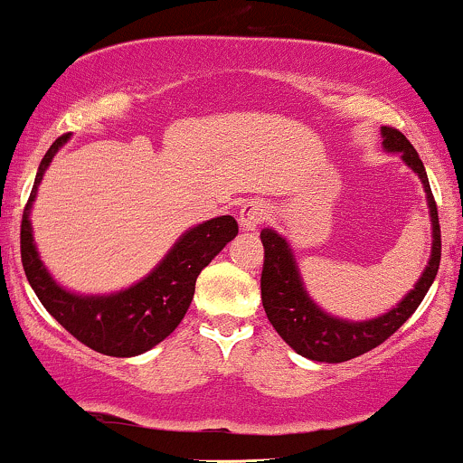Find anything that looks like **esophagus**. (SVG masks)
I'll return each instance as SVG.
<instances>
[{"label": "esophagus", "instance_id": "1", "mask_svg": "<svg viewBox=\"0 0 463 463\" xmlns=\"http://www.w3.org/2000/svg\"><path fill=\"white\" fill-rule=\"evenodd\" d=\"M267 218V210L260 201L251 199L241 207V214H238V225L242 232H256L258 225H262V221Z\"/></svg>", "mask_w": 463, "mask_h": 463}]
</instances>
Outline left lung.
<instances>
[{
  "label": "left lung",
  "instance_id": "obj_1",
  "mask_svg": "<svg viewBox=\"0 0 463 463\" xmlns=\"http://www.w3.org/2000/svg\"><path fill=\"white\" fill-rule=\"evenodd\" d=\"M381 137L385 153L400 155L404 165H409L422 181L430 216V238H433L430 241V258L422 275L392 310L363 321H352L326 313L306 290L298 258H295V251L290 249L287 238L271 227L260 232L264 245V269L262 279H260L264 313H267L273 328L278 330V335L298 354L310 358V361L344 363L381 345L415 313V308L422 304L424 295L429 293L435 275H438L441 238L438 207H435L433 192H430L427 170H424L422 159L418 157L411 142L396 128L383 127Z\"/></svg>",
  "mask_w": 463,
  "mask_h": 463
}]
</instances>
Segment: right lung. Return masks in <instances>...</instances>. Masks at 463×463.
Segmentation results:
<instances>
[{"instance_id": "obj_1", "label": "right lung", "mask_w": 463, "mask_h": 463, "mask_svg": "<svg viewBox=\"0 0 463 463\" xmlns=\"http://www.w3.org/2000/svg\"><path fill=\"white\" fill-rule=\"evenodd\" d=\"M70 135L56 139L41 159L34 188L22 221V262L25 278L45 310L80 344L107 356H137L162 344L188 313L199 273L238 233L233 216H216L190 227L176 238L157 267L139 282L116 293L82 295L61 287L36 249L33 205L45 170Z\"/></svg>"}]
</instances>
